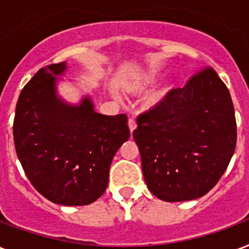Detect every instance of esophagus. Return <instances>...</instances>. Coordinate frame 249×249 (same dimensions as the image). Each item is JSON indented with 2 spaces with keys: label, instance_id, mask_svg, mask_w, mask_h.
<instances>
[{
  "label": "esophagus",
  "instance_id": "1",
  "mask_svg": "<svg viewBox=\"0 0 249 249\" xmlns=\"http://www.w3.org/2000/svg\"><path fill=\"white\" fill-rule=\"evenodd\" d=\"M128 125H129V130H130V133L134 132V129L137 128V123H136V120H134V119H129Z\"/></svg>",
  "mask_w": 249,
  "mask_h": 249
}]
</instances>
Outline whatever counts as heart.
<instances>
[{
    "label": "heart",
    "instance_id": "1",
    "mask_svg": "<svg viewBox=\"0 0 249 249\" xmlns=\"http://www.w3.org/2000/svg\"><path fill=\"white\" fill-rule=\"evenodd\" d=\"M159 78V74L155 70H146V71H141V73H136L132 75L128 81L124 82V89L130 94H141L143 91H146L149 87L154 85ZM171 91V86H167L162 90H159L157 94H154L150 99L151 104L160 103L164 98H166L168 92Z\"/></svg>",
    "mask_w": 249,
    "mask_h": 249
}]
</instances>
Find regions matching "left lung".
Instances as JSON below:
<instances>
[{
  "mask_svg": "<svg viewBox=\"0 0 249 249\" xmlns=\"http://www.w3.org/2000/svg\"><path fill=\"white\" fill-rule=\"evenodd\" d=\"M137 125L133 138L146 185L168 202L206 195L225 174L236 146L231 95L212 68L171 90L138 117Z\"/></svg>",
  "mask_w": 249,
  "mask_h": 249,
  "instance_id": "1",
  "label": "left lung"
}]
</instances>
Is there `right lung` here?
<instances>
[{"label":"right lung","mask_w":249,"mask_h":249,"mask_svg":"<svg viewBox=\"0 0 249 249\" xmlns=\"http://www.w3.org/2000/svg\"><path fill=\"white\" fill-rule=\"evenodd\" d=\"M66 62L41 68L23 87L15 108L14 145L24 174L47 200L82 206L106 191L109 166L130 137L126 115L107 116L90 96L70 104L57 92Z\"/></svg>","instance_id":"right-lung-1"}]
</instances>
